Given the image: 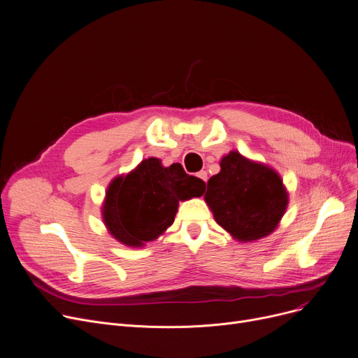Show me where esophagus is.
I'll return each mask as SVG.
<instances>
[{"label": "esophagus", "mask_w": 358, "mask_h": 358, "mask_svg": "<svg viewBox=\"0 0 358 358\" xmlns=\"http://www.w3.org/2000/svg\"><path fill=\"white\" fill-rule=\"evenodd\" d=\"M196 176L203 182V183H207V179H208V175H207V172L206 170H201V172H198L196 173Z\"/></svg>", "instance_id": "esophagus-1"}]
</instances>
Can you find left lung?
<instances>
[{
	"label": "left lung",
	"instance_id": "obj_1",
	"mask_svg": "<svg viewBox=\"0 0 358 358\" xmlns=\"http://www.w3.org/2000/svg\"><path fill=\"white\" fill-rule=\"evenodd\" d=\"M220 167L203 195L217 223L243 243L274 231L288 203L281 176L239 151H230L221 159Z\"/></svg>",
	"mask_w": 358,
	"mask_h": 358
}]
</instances>
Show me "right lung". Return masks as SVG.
<instances>
[{
  "label": "right lung",
  "instance_id": "right-lung-1",
  "mask_svg": "<svg viewBox=\"0 0 358 358\" xmlns=\"http://www.w3.org/2000/svg\"><path fill=\"white\" fill-rule=\"evenodd\" d=\"M206 183L189 176L179 163L143 160L127 176L115 178L101 207L103 223L121 243L141 248L173 224L179 201L201 196Z\"/></svg>",
  "mask_w": 358,
  "mask_h": 358
}]
</instances>
